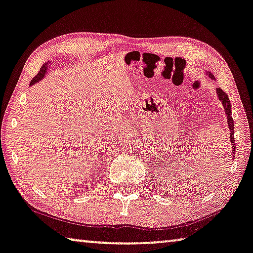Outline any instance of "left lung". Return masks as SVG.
<instances>
[{"mask_svg": "<svg viewBox=\"0 0 253 253\" xmlns=\"http://www.w3.org/2000/svg\"><path fill=\"white\" fill-rule=\"evenodd\" d=\"M207 76L211 78V80L215 79L213 76L211 75V72H207ZM216 92H217V96H218L219 100L223 104V107L225 110V114L227 116V123H228V129H230V137H231V142H232V151H233V159H234V154H235V140H234V121H233L232 119V112H231V102H230V98H228V96L225 94V92L221 90L220 88H217L216 89Z\"/></svg>", "mask_w": 253, "mask_h": 253, "instance_id": "8db88e82", "label": "left lung"}]
</instances>
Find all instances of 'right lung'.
Listing matches in <instances>:
<instances>
[{
  "label": "right lung",
  "mask_w": 253,
  "mask_h": 253,
  "mask_svg": "<svg viewBox=\"0 0 253 253\" xmlns=\"http://www.w3.org/2000/svg\"><path fill=\"white\" fill-rule=\"evenodd\" d=\"M49 63L50 62H47V63H45L42 64V67L41 68V70H40V72H38V75L36 76V77H34L33 78V80L30 81V86H33V84H37L38 81H41L42 78L45 77V75H46V72H47V70H48V68H49Z\"/></svg>",
  "instance_id": "right-lung-1"
}]
</instances>
